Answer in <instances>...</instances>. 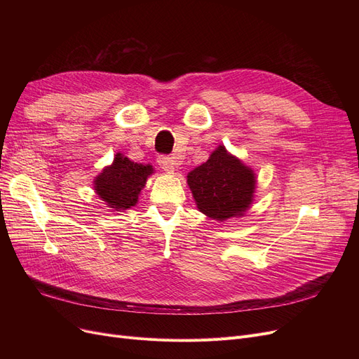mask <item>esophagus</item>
<instances>
[{"instance_id":"obj_1","label":"esophagus","mask_w":359,"mask_h":359,"mask_svg":"<svg viewBox=\"0 0 359 359\" xmlns=\"http://www.w3.org/2000/svg\"><path fill=\"white\" fill-rule=\"evenodd\" d=\"M157 163L161 165V168L167 170V172H172L179 164V160L176 157H170V156H160L157 158Z\"/></svg>"}]
</instances>
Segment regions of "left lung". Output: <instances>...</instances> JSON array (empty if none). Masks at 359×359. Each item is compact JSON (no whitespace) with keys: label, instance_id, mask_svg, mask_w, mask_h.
I'll return each mask as SVG.
<instances>
[{"label":"left lung","instance_id":"8db88e82","mask_svg":"<svg viewBox=\"0 0 359 359\" xmlns=\"http://www.w3.org/2000/svg\"><path fill=\"white\" fill-rule=\"evenodd\" d=\"M255 183L252 170L222 145L187 175L199 211L217 221L243 215L253 201Z\"/></svg>","mask_w":359,"mask_h":359}]
</instances>
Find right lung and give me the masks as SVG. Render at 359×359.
<instances>
[{
	"label": "right lung",
	"instance_id": "add662e5",
	"mask_svg": "<svg viewBox=\"0 0 359 359\" xmlns=\"http://www.w3.org/2000/svg\"><path fill=\"white\" fill-rule=\"evenodd\" d=\"M153 173L149 164H137L116 154L111 165L106 167L94 180V189L110 208L128 210L138 201L147 177Z\"/></svg>",
	"mask_w": 359,
	"mask_h": 359
}]
</instances>
